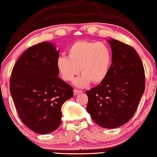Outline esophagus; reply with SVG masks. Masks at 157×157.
<instances>
[{"label": "esophagus", "instance_id": "1", "mask_svg": "<svg viewBox=\"0 0 157 157\" xmlns=\"http://www.w3.org/2000/svg\"><path fill=\"white\" fill-rule=\"evenodd\" d=\"M82 93V90H77V89H75L74 90V94L75 95V96H77V95L80 94V93Z\"/></svg>", "mask_w": 157, "mask_h": 157}]
</instances>
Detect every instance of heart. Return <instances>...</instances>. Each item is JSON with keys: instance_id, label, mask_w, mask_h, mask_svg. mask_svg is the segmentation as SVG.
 <instances>
[{"instance_id": "heart-1", "label": "heart", "mask_w": 157, "mask_h": 157, "mask_svg": "<svg viewBox=\"0 0 157 157\" xmlns=\"http://www.w3.org/2000/svg\"><path fill=\"white\" fill-rule=\"evenodd\" d=\"M112 63V51L103 42L88 40L77 41L69 47L68 57L60 56L56 60L59 74L65 81H72L79 72L82 73L76 79L77 87H86L92 81L98 84L106 78Z\"/></svg>"}]
</instances>
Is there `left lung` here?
<instances>
[{"label":"left lung","mask_w":157,"mask_h":157,"mask_svg":"<svg viewBox=\"0 0 157 157\" xmlns=\"http://www.w3.org/2000/svg\"><path fill=\"white\" fill-rule=\"evenodd\" d=\"M112 64L104 81L86 91L87 111L104 128H117L131 119L145 90L142 61L130 45L115 39L108 40Z\"/></svg>","instance_id":"left-lung-1"}]
</instances>
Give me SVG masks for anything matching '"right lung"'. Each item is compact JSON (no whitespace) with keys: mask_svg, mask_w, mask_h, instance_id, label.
<instances>
[{"mask_svg":"<svg viewBox=\"0 0 157 157\" xmlns=\"http://www.w3.org/2000/svg\"><path fill=\"white\" fill-rule=\"evenodd\" d=\"M59 51L52 43L29 47L13 66L10 92L19 117L38 134L50 133L61 122V106L74 95L72 87L59 78Z\"/></svg>","mask_w":157,"mask_h":157,"instance_id":"1","label":"right lung"}]
</instances>
